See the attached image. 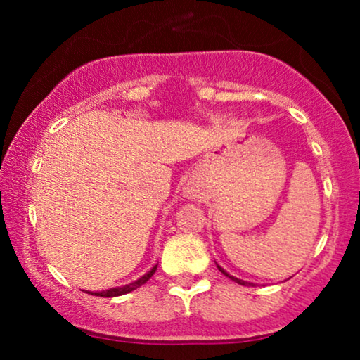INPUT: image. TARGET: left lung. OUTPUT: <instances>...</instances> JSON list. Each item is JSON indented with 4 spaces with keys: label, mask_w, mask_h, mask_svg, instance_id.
I'll return each instance as SVG.
<instances>
[{
    "label": "left lung",
    "mask_w": 360,
    "mask_h": 360,
    "mask_svg": "<svg viewBox=\"0 0 360 360\" xmlns=\"http://www.w3.org/2000/svg\"><path fill=\"white\" fill-rule=\"evenodd\" d=\"M218 269H219V272H221V274H224V275H226V277H228V278H231V280H234V282H236V283H239V285H252V283L245 282V280H240V278H236V277H233V275H229L228 272H226V270H224L223 267H219V265H218Z\"/></svg>",
    "instance_id": "8db88e82"
}]
</instances>
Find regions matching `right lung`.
Returning a JSON list of instances; mask_svg holds the SVG:
<instances>
[{
  "label": "right lung",
  "mask_w": 360,
  "mask_h": 360,
  "mask_svg": "<svg viewBox=\"0 0 360 360\" xmlns=\"http://www.w3.org/2000/svg\"><path fill=\"white\" fill-rule=\"evenodd\" d=\"M155 270H157V265H154V267H152L146 275H142L141 278H137L136 282H132V283H129V285H124V287H115V288H110V290H103V292H86V293L95 295V297H105V298H111V297H120V295H126V293L132 292V290L142 287V285H144V283L147 282V280H149V278L152 277V275L155 274Z\"/></svg>",
  "instance_id": "1"
}]
</instances>
